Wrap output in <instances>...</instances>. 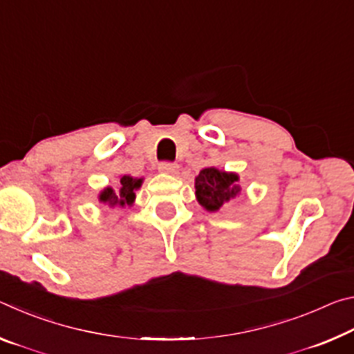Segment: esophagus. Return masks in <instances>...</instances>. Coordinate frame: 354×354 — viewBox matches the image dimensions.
Returning a JSON list of instances; mask_svg holds the SVG:
<instances>
[{"label": "esophagus", "mask_w": 354, "mask_h": 354, "mask_svg": "<svg viewBox=\"0 0 354 354\" xmlns=\"http://www.w3.org/2000/svg\"><path fill=\"white\" fill-rule=\"evenodd\" d=\"M179 165L176 162H169V160H164V162L159 164V171L162 173H169V175H175L178 173Z\"/></svg>", "instance_id": "34e87169"}]
</instances>
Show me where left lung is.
I'll return each mask as SVG.
<instances>
[{"label":"left lung","mask_w":354,"mask_h":354,"mask_svg":"<svg viewBox=\"0 0 354 354\" xmlns=\"http://www.w3.org/2000/svg\"><path fill=\"white\" fill-rule=\"evenodd\" d=\"M239 181L234 173L220 171L214 167L203 169L200 175L195 179L196 196L201 206H205L207 211H218V209L226 205L227 201L239 194Z\"/></svg>","instance_id":"left-lung-1"}]
</instances>
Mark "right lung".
I'll list each match as a JSON object with an SVG mask.
<instances>
[{
	"instance_id": "add662e5",
	"label": "right lung",
	"mask_w": 354,
	"mask_h": 354,
	"mask_svg": "<svg viewBox=\"0 0 354 354\" xmlns=\"http://www.w3.org/2000/svg\"><path fill=\"white\" fill-rule=\"evenodd\" d=\"M142 179H134L131 176H122L120 179V190L113 192V189L107 187L100 195V201L107 203L109 206H131L136 198L134 190L139 189Z\"/></svg>"
}]
</instances>
